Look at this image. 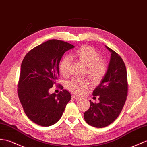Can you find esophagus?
Masks as SVG:
<instances>
[{"instance_id": "esophagus-1", "label": "esophagus", "mask_w": 147, "mask_h": 147, "mask_svg": "<svg viewBox=\"0 0 147 147\" xmlns=\"http://www.w3.org/2000/svg\"><path fill=\"white\" fill-rule=\"evenodd\" d=\"M72 98L74 99V100H80V97H78L77 96H75V95H72Z\"/></svg>"}]
</instances>
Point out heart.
<instances>
[{"mask_svg": "<svg viewBox=\"0 0 147 147\" xmlns=\"http://www.w3.org/2000/svg\"><path fill=\"white\" fill-rule=\"evenodd\" d=\"M71 56L87 67V76L93 84L100 83L107 74V67L105 63L101 61L100 54L93 47H81L75 51ZM71 63V59L69 56L64 57L60 61L59 69L63 76L69 75ZM89 84L87 80L74 78L67 82L66 87L73 93L81 94L87 89Z\"/></svg>", "mask_w": 147, "mask_h": 147, "instance_id": "b5f03b06", "label": "heart"}]
</instances>
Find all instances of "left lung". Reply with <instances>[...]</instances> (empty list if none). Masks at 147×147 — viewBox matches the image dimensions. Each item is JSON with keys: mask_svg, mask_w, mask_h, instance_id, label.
<instances>
[{"mask_svg": "<svg viewBox=\"0 0 147 147\" xmlns=\"http://www.w3.org/2000/svg\"><path fill=\"white\" fill-rule=\"evenodd\" d=\"M111 53L107 74L93 91L99 96L98 103L90 101V107L84 112V120L96 128L110 125L118 118L124 107L128 94L127 69L121 56L108 46Z\"/></svg>", "mask_w": 147, "mask_h": 147, "instance_id": "left-lung-1", "label": "left lung"}]
</instances>
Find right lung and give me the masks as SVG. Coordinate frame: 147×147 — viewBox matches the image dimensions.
I'll return each mask as SVG.
<instances>
[{"label": "right lung", "instance_id": "obj_1", "mask_svg": "<svg viewBox=\"0 0 147 147\" xmlns=\"http://www.w3.org/2000/svg\"><path fill=\"white\" fill-rule=\"evenodd\" d=\"M74 46L63 40H47L29 51L21 64L18 93L27 117L42 127L55 124L71 99L69 92L49 90L59 76V64L64 53Z\"/></svg>", "mask_w": 147, "mask_h": 147}]
</instances>
